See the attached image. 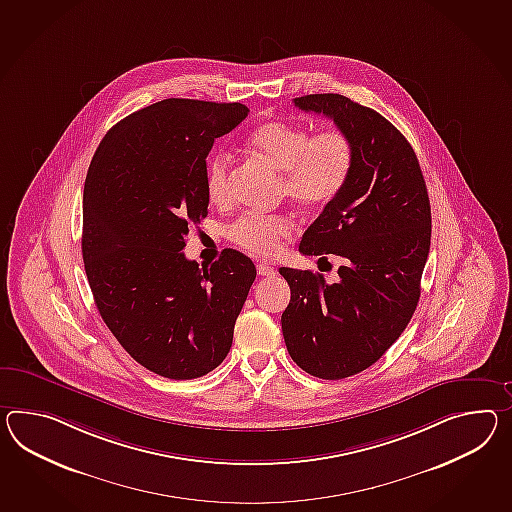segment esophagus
Wrapping results in <instances>:
<instances>
[{
    "instance_id": "esophagus-1",
    "label": "esophagus",
    "mask_w": 512,
    "mask_h": 512,
    "mask_svg": "<svg viewBox=\"0 0 512 512\" xmlns=\"http://www.w3.org/2000/svg\"><path fill=\"white\" fill-rule=\"evenodd\" d=\"M257 272L262 277H272V275L277 274V270H275L274 266H270V264H266V262H261V264H257Z\"/></svg>"
}]
</instances>
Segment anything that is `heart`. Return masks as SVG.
<instances>
[{
	"mask_svg": "<svg viewBox=\"0 0 512 512\" xmlns=\"http://www.w3.org/2000/svg\"><path fill=\"white\" fill-rule=\"evenodd\" d=\"M251 150L281 174V192L303 209L329 205L344 190L353 170V144L340 129L316 135L303 125L268 122L248 138ZM231 159L224 151L214 153L205 168V190L212 203L229 198ZM294 229L287 214H244L229 225L227 237L255 255H274L283 238Z\"/></svg>",
	"mask_w": 512,
	"mask_h": 512,
	"instance_id": "1",
	"label": "heart"
}]
</instances>
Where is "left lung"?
<instances>
[{"instance_id":"obj_1","label":"left lung","mask_w":512,"mask_h":512,"mask_svg":"<svg viewBox=\"0 0 512 512\" xmlns=\"http://www.w3.org/2000/svg\"><path fill=\"white\" fill-rule=\"evenodd\" d=\"M324 114L353 144L348 183L301 238L303 255L342 259L337 283L279 268L290 287L281 316L292 361L344 379L383 357L411 322L431 246V205L416 153L385 116L340 94L294 100Z\"/></svg>"}]
</instances>
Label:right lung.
I'll return each mask as SVG.
<instances>
[{
    "label": "right lung",
    "instance_id": "right-lung-1",
    "mask_svg": "<svg viewBox=\"0 0 512 512\" xmlns=\"http://www.w3.org/2000/svg\"><path fill=\"white\" fill-rule=\"evenodd\" d=\"M250 109L170 100L129 114L88 166L81 250L103 322L144 368L196 379L224 361L255 264L224 250L211 266L183 253L207 216V155Z\"/></svg>",
    "mask_w": 512,
    "mask_h": 512
}]
</instances>
